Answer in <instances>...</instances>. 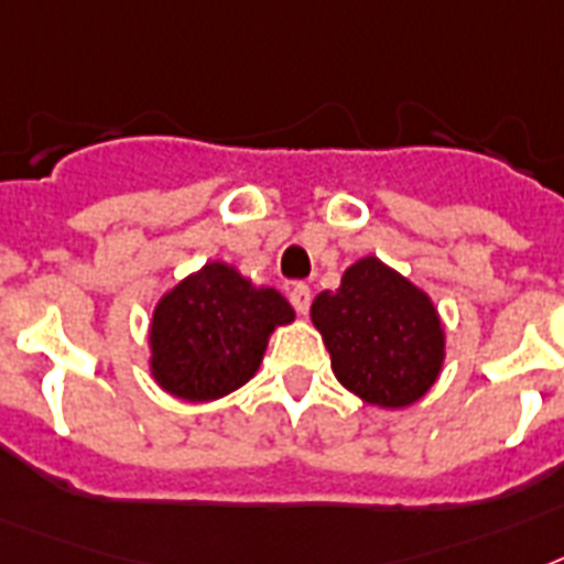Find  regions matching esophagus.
Listing matches in <instances>:
<instances>
[{
  "mask_svg": "<svg viewBox=\"0 0 564 564\" xmlns=\"http://www.w3.org/2000/svg\"><path fill=\"white\" fill-rule=\"evenodd\" d=\"M291 305L296 311H300V314H308V308H311V288L308 285H293L291 288Z\"/></svg>",
  "mask_w": 564,
  "mask_h": 564,
  "instance_id": "esophagus-1",
  "label": "esophagus"
}]
</instances>
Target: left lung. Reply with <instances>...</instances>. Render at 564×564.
<instances>
[{
    "instance_id": "left-lung-1",
    "label": "left lung",
    "mask_w": 564,
    "mask_h": 564,
    "mask_svg": "<svg viewBox=\"0 0 564 564\" xmlns=\"http://www.w3.org/2000/svg\"><path fill=\"white\" fill-rule=\"evenodd\" d=\"M311 323L334 377L369 406H412L444 369L446 328L435 302L377 256L357 259L337 291L316 296Z\"/></svg>"
}]
</instances>
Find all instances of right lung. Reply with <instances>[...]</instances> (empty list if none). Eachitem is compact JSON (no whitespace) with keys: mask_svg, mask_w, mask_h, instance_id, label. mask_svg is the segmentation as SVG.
<instances>
[{"mask_svg":"<svg viewBox=\"0 0 564 564\" xmlns=\"http://www.w3.org/2000/svg\"><path fill=\"white\" fill-rule=\"evenodd\" d=\"M293 316L276 288L253 285L236 264H202L152 308L149 375L189 403L225 398L259 371L271 334Z\"/></svg>","mask_w":564,"mask_h":564,"instance_id":"1","label":"right lung"}]
</instances>
